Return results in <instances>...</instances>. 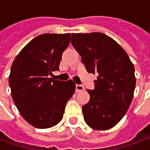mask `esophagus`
Wrapping results in <instances>:
<instances>
[{"instance_id": "34e87169", "label": "esophagus", "mask_w": 150, "mask_h": 150, "mask_svg": "<svg viewBox=\"0 0 150 150\" xmlns=\"http://www.w3.org/2000/svg\"><path fill=\"white\" fill-rule=\"evenodd\" d=\"M84 90V87L83 85H79V84H77L76 85V92L78 93V92H82Z\"/></svg>"}]
</instances>
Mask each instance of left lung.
Instances as JSON below:
<instances>
[{
  "mask_svg": "<svg viewBox=\"0 0 150 150\" xmlns=\"http://www.w3.org/2000/svg\"><path fill=\"white\" fill-rule=\"evenodd\" d=\"M72 46L90 73H98L89 102L83 106L86 124L98 130L109 129L123 118L134 97V67L126 52L103 33L72 34Z\"/></svg>",
  "mask_w": 150,
  "mask_h": 150,
  "instance_id": "1",
  "label": "left lung"
}]
</instances>
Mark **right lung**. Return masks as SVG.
I'll list each match as a JSON object with an SVG mask.
<instances>
[{
  "instance_id": "1",
  "label": "right lung",
  "mask_w": 150,
  "mask_h": 150,
  "mask_svg": "<svg viewBox=\"0 0 150 150\" xmlns=\"http://www.w3.org/2000/svg\"><path fill=\"white\" fill-rule=\"evenodd\" d=\"M69 43L70 33L42 34L21 51L11 67L9 85L15 105L26 122L38 129L58 124L75 92L72 80L48 78L59 70L62 55Z\"/></svg>"
}]
</instances>
